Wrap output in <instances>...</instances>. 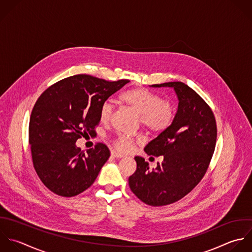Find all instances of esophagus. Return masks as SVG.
Segmentation results:
<instances>
[{
  "mask_svg": "<svg viewBox=\"0 0 252 252\" xmlns=\"http://www.w3.org/2000/svg\"><path fill=\"white\" fill-rule=\"evenodd\" d=\"M111 154H112V156L115 157V158H123V157H125L123 154H121V153H119V152H117V151H112Z\"/></svg>",
  "mask_w": 252,
  "mask_h": 252,
  "instance_id": "esophagus-1",
  "label": "esophagus"
}]
</instances>
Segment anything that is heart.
Segmentation results:
<instances>
[{"label":"heart","instance_id":"1","mask_svg":"<svg viewBox=\"0 0 252 252\" xmlns=\"http://www.w3.org/2000/svg\"><path fill=\"white\" fill-rule=\"evenodd\" d=\"M124 103L139 115L141 125L151 133H162L173 124L176 116L175 107L171 101L161 97L146 88L135 87L125 91L121 95ZM114 111L111 100H106L100 107V120L102 123L110 122ZM140 137L119 133L113 140L115 148L120 152H127Z\"/></svg>","mask_w":252,"mask_h":252}]
</instances>
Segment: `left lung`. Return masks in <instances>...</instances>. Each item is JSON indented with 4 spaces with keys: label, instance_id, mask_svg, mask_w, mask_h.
<instances>
[{
    "label": "left lung",
    "instance_id": "obj_1",
    "mask_svg": "<svg viewBox=\"0 0 252 252\" xmlns=\"http://www.w3.org/2000/svg\"><path fill=\"white\" fill-rule=\"evenodd\" d=\"M151 86L173 87L179 107L172 126L144 149L149 156H162L163 161L150 170L149 164L136 156L137 168L128 185L145 204L164 206L185 197L206 174L216 146L217 125L209 105L186 83Z\"/></svg>",
    "mask_w": 252,
    "mask_h": 252
}]
</instances>
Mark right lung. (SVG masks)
<instances>
[{
	"mask_svg": "<svg viewBox=\"0 0 252 252\" xmlns=\"http://www.w3.org/2000/svg\"><path fill=\"white\" fill-rule=\"evenodd\" d=\"M127 82L76 74L54 83L37 99L28 129L31 157L39 179L52 192L71 197L95 182L110 150L98 142L85 153L75 142L96 134L102 103Z\"/></svg>",
	"mask_w": 252,
	"mask_h": 252,
	"instance_id": "add662e5",
	"label": "right lung"
}]
</instances>
